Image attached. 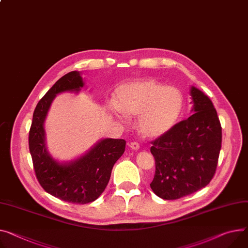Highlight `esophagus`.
Segmentation results:
<instances>
[{
    "mask_svg": "<svg viewBox=\"0 0 248 248\" xmlns=\"http://www.w3.org/2000/svg\"><path fill=\"white\" fill-rule=\"evenodd\" d=\"M129 147L132 149V150H138L140 148V145L138 142H131L129 144Z\"/></svg>",
    "mask_w": 248,
    "mask_h": 248,
    "instance_id": "1",
    "label": "esophagus"
}]
</instances>
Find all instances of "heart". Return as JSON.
Listing matches in <instances>:
<instances>
[{
	"label": "heart",
	"mask_w": 248,
	"mask_h": 248,
	"mask_svg": "<svg viewBox=\"0 0 248 248\" xmlns=\"http://www.w3.org/2000/svg\"><path fill=\"white\" fill-rule=\"evenodd\" d=\"M183 104V94L178 88L143 79L119 85L110 109L126 117L138 115L139 131L146 137L155 138L174 127Z\"/></svg>",
	"instance_id": "heart-1"
}]
</instances>
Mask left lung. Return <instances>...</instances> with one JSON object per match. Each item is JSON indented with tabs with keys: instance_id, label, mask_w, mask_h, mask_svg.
<instances>
[{
	"instance_id": "8db88e82",
	"label": "left lung",
	"mask_w": 248,
	"mask_h": 248,
	"mask_svg": "<svg viewBox=\"0 0 248 248\" xmlns=\"http://www.w3.org/2000/svg\"><path fill=\"white\" fill-rule=\"evenodd\" d=\"M194 113L152 141L155 175L150 184L164 200H178L209 184L216 174L221 148V125L206 95L190 89Z\"/></svg>"
}]
</instances>
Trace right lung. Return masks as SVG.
<instances>
[{
    "instance_id": "add662e5",
    "label": "right lung",
    "mask_w": 248,
    "mask_h": 248,
    "mask_svg": "<svg viewBox=\"0 0 248 248\" xmlns=\"http://www.w3.org/2000/svg\"><path fill=\"white\" fill-rule=\"evenodd\" d=\"M79 71L63 75L36 104L29 133V148L35 177L46 193L71 203L85 204L99 198L110 180L111 170L123 155L126 141L104 139L87 154L68 164H60L47 153L44 121L56 94L79 91L83 87Z\"/></svg>"
}]
</instances>
